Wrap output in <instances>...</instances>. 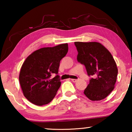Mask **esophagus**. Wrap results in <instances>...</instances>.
Returning <instances> with one entry per match:
<instances>
[{
	"mask_svg": "<svg viewBox=\"0 0 132 132\" xmlns=\"http://www.w3.org/2000/svg\"><path fill=\"white\" fill-rule=\"evenodd\" d=\"M71 81H72L73 82H76V81H77V79H71Z\"/></svg>",
	"mask_w": 132,
	"mask_h": 132,
	"instance_id": "esophagus-1",
	"label": "esophagus"
}]
</instances>
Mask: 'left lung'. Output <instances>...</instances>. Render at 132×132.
Here are the masks:
<instances>
[{"instance_id":"left-lung-1","label":"left lung","mask_w":132,"mask_h":132,"mask_svg":"<svg viewBox=\"0 0 132 132\" xmlns=\"http://www.w3.org/2000/svg\"><path fill=\"white\" fill-rule=\"evenodd\" d=\"M77 61L84 64L87 74L93 78L84 90V94L91 101L104 99L115 87L118 68L109 51L97 42H75Z\"/></svg>"}]
</instances>
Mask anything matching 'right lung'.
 Returning <instances> with one entry per match:
<instances>
[{
    "label": "right lung",
    "instance_id": "1",
    "mask_svg": "<svg viewBox=\"0 0 132 132\" xmlns=\"http://www.w3.org/2000/svg\"><path fill=\"white\" fill-rule=\"evenodd\" d=\"M68 52V44L42 48L26 58L21 66L19 81L23 94L31 103L42 106L55 97L61 85L57 75L60 61ZM55 73L57 75L51 77Z\"/></svg>",
    "mask_w": 132,
    "mask_h": 132
}]
</instances>
